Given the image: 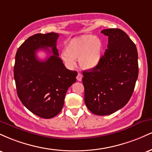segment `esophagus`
<instances>
[{"label":"esophagus","instance_id":"34e87169","mask_svg":"<svg viewBox=\"0 0 152 152\" xmlns=\"http://www.w3.org/2000/svg\"><path fill=\"white\" fill-rule=\"evenodd\" d=\"M82 78H83V75H82L81 73H78L77 76H76V79H77L78 81H81Z\"/></svg>","mask_w":152,"mask_h":152}]
</instances>
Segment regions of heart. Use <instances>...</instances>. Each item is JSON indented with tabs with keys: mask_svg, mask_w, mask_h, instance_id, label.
I'll use <instances>...</instances> for the list:
<instances>
[{
	"mask_svg": "<svg viewBox=\"0 0 152 152\" xmlns=\"http://www.w3.org/2000/svg\"><path fill=\"white\" fill-rule=\"evenodd\" d=\"M104 53V43L100 38L94 35H83L69 40L66 43L61 58L68 67H73L75 59L80 67L91 70L99 65Z\"/></svg>",
	"mask_w": 152,
	"mask_h": 152,
	"instance_id": "1",
	"label": "heart"
}]
</instances>
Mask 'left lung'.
Returning <instances> with one entry per match:
<instances>
[{"label":"left lung","instance_id":"1","mask_svg":"<svg viewBox=\"0 0 152 152\" xmlns=\"http://www.w3.org/2000/svg\"><path fill=\"white\" fill-rule=\"evenodd\" d=\"M109 37L107 49L99 65L83 71L84 102L99 116L109 115L123 108L133 94L139 74L136 45L124 31L104 29Z\"/></svg>","mask_w":152,"mask_h":152}]
</instances>
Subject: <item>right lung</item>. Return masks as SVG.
<instances>
[{
	"label": "right lung",
	"instance_id": "right-lung-1",
	"mask_svg": "<svg viewBox=\"0 0 152 152\" xmlns=\"http://www.w3.org/2000/svg\"><path fill=\"white\" fill-rule=\"evenodd\" d=\"M58 36L53 32L35 34L22 43L15 54L14 79L18 98L33 114L43 118L59 114L68 88L76 81L77 72L66 69L58 56ZM39 50L50 53L45 61L36 57Z\"/></svg>",
	"mask_w": 152,
	"mask_h": 152
}]
</instances>
